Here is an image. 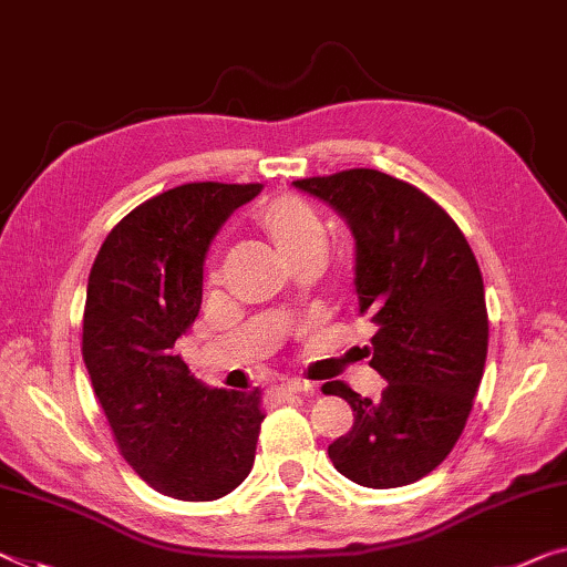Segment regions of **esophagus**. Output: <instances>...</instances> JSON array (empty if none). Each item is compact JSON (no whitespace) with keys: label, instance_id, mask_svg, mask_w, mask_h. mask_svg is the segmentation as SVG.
<instances>
[{"label":"esophagus","instance_id":"1","mask_svg":"<svg viewBox=\"0 0 567 567\" xmlns=\"http://www.w3.org/2000/svg\"><path fill=\"white\" fill-rule=\"evenodd\" d=\"M281 388L286 390V393H296V395H307V393H313V390H317V385H313V382L301 380V378L286 380Z\"/></svg>","mask_w":567,"mask_h":567}]
</instances>
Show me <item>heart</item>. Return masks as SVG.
<instances>
[{
	"mask_svg": "<svg viewBox=\"0 0 567 567\" xmlns=\"http://www.w3.org/2000/svg\"><path fill=\"white\" fill-rule=\"evenodd\" d=\"M258 225L289 264L319 256L327 248V225L303 197L281 195L258 210Z\"/></svg>",
	"mask_w": 567,
	"mask_h": 567,
	"instance_id": "b5f03b06",
	"label": "heart"
}]
</instances>
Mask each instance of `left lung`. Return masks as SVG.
Segmentation results:
<instances>
[{
  "instance_id": "obj_1",
  "label": "left lung",
  "mask_w": 567,
  "mask_h": 567,
  "mask_svg": "<svg viewBox=\"0 0 567 567\" xmlns=\"http://www.w3.org/2000/svg\"><path fill=\"white\" fill-rule=\"evenodd\" d=\"M293 185L350 225L360 313L378 327L370 368L388 380L378 400L342 380L321 388L354 411L329 458L370 489L413 484L451 454L472 413L489 344L482 271L451 215L403 179L344 169Z\"/></svg>"
}]
</instances>
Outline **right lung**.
Here are the masks:
<instances>
[{
  "instance_id": "1",
  "label": "right lung",
  "mask_w": 567,
  "mask_h": 567,
  "mask_svg": "<svg viewBox=\"0 0 567 567\" xmlns=\"http://www.w3.org/2000/svg\"><path fill=\"white\" fill-rule=\"evenodd\" d=\"M264 185L189 182L134 207L89 276L83 362L121 456L159 494L213 502L250 474L260 390H213L174 350L203 303L207 248Z\"/></svg>"
}]
</instances>
